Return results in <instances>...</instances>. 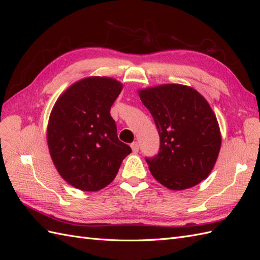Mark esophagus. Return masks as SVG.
<instances>
[{"instance_id": "34e87169", "label": "esophagus", "mask_w": 260, "mask_h": 260, "mask_svg": "<svg viewBox=\"0 0 260 260\" xmlns=\"http://www.w3.org/2000/svg\"><path fill=\"white\" fill-rule=\"evenodd\" d=\"M130 146H131V148H132L133 153H138V152H139V143H138V142H133Z\"/></svg>"}]
</instances>
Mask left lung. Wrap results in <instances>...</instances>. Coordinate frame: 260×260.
<instances>
[{"label":"left lung","mask_w":260,"mask_h":260,"mask_svg":"<svg viewBox=\"0 0 260 260\" xmlns=\"http://www.w3.org/2000/svg\"><path fill=\"white\" fill-rule=\"evenodd\" d=\"M158 130V154L146 162L153 177L170 190H185L206 179L221 146L217 118L201 94L182 84L139 91Z\"/></svg>","instance_id":"left-lung-1"}]
</instances>
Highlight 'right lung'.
Wrapping results in <instances>:
<instances>
[{"instance_id": "obj_1", "label": "right lung", "mask_w": 260, "mask_h": 260, "mask_svg": "<svg viewBox=\"0 0 260 260\" xmlns=\"http://www.w3.org/2000/svg\"><path fill=\"white\" fill-rule=\"evenodd\" d=\"M122 90L113 78L74 83L55 103L48 124L52 160L66 182L95 192L115 179L131 147L117 137L111 107Z\"/></svg>"}]
</instances>
